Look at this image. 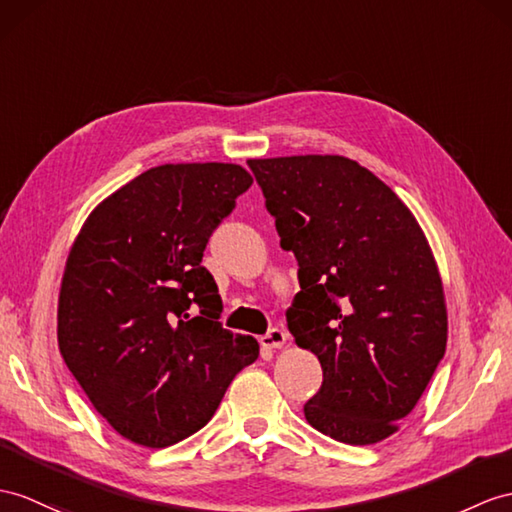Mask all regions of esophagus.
<instances>
[{"label": "esophagus", "instance_id": "esophagus-1", "mask_svg": "<svg viewBox=\"0 0 512 512\" xmlns=\"http://www.w3.org/2000/svg\"><path fill=\"white\" fill-rule=\"evenodd\" d=\"M286 339H289V334H286L284 330L280 328H271L263 339H260V343H263L265 347H271V350H278V347H282L286 343Z\"/></svg>", "mask_w": 512, "mask_h": 512}]
</instances>
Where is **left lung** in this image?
Instances as JSON below:
<instances>
[{"instance_id":"obj_1","label":"left lung","mask_w":512,"mask_h":512,"mask_svg":"<svg viewBox=\"0 0 512 512\" xmlns=\"http://www.w3.org/2000/svg\"><path fill=\"white\" fill-rule=\"evenodd\" d=\"M297 260L286 310L295 343L321 363L306 421L347 445L378 443L426 391L447 343L439 269L389 186L343 156L247 160Z\"/></svg>"}]
</instances>
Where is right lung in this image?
<instances>
[{
  "instance_id": "obj_1",
  "label": "right lung",
  "mask_w": 512,
  "mask_h": 512,
  "mask_svg": "<svg viewBox=\"0 0 512 512\" xmlns=\"http://www.w3.org/2000/svg\"><path fill=\"white\" fill-rule=\"evenodd\" d=\"M239 165H160L104 199L73 243L58 345L73 378L123 439L167 447L204 428L254 336L223 328L204 249L252 186Z\"/></svg>"
}]
</instances>
